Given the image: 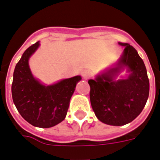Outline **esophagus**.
<instances>
[{
	"instance_id": "1",
	"label": "esophagus",
	"mask_w": 160,
	"mask_h": 160,
	"mask_svg": "<svg viewBox=\"0 0 160 160\" xmlns=\"http://www.w3.org/2000/svg\"><path fill=\"white\" fill-rule=\"evenodd\" d=\"M81 76H82V77L84 78V80H87V79H89V78L90 77L91 74H90V72H89V71L84 70V71H83L82 72H81Z\"/></svg>"
}]
</instances>
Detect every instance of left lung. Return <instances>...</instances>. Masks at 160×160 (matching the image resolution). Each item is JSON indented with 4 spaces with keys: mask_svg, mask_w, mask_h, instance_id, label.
<instances>
[{
    "mask_svg": "<svg viewBox=\"0 0 160 160\" xmlns=\"http://www.w3.org/2000/svg\"><path fill=\"white\" fill-rule=\"evenodd\" d=\"M121 58L111 68L89 80V98L92 108L98 120L111 126H123L134 120L147 102L150 82L143 60L129 43ZM127 68L128 76L116 80Z\"/></svg>",
    "mask_w": 160,
    "mask_h": 160,
    "instance_id": "obj_1",
    "label": "left lung"
}]
</instances>
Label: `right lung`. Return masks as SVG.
<instances>
[{
	"mask_svg": "<svg viewBox=\"0 0 160 160\" xmlns=\"http://www.w3.org/2000/svg\"><path fill=\"white\" fill-rule=\"evenodd\" d=\"M39 45L37 42L26 49L15 66L11 93L13 102L24 120L34 127L49 128L65 119L71 96L81 76L64 79L50 85L35 79L28 60Z\"/></svg>",
	"mask_w": 160,
	"mask_h": 160,
	"instance_id": "right-lung-1",
	"label": "right lung"
}]
</instances>
